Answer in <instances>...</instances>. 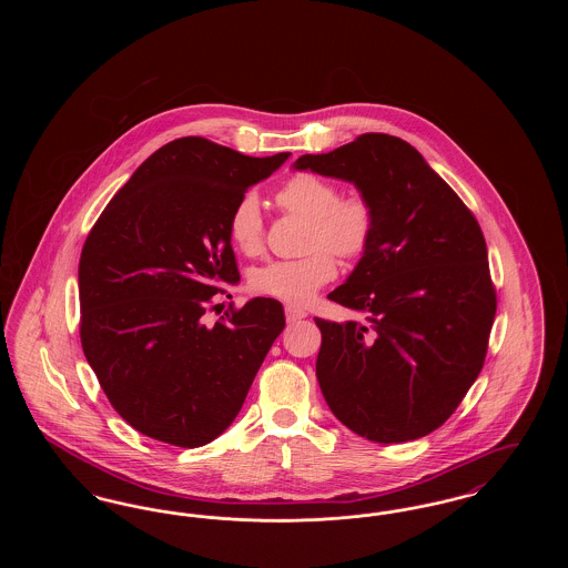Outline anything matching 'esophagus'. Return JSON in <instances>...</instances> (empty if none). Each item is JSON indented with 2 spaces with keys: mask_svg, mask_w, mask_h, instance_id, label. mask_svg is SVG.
I'll use <instances>...</instances> for the list:
<instances>
[{
  "mask_svg": "<svg viewBox=\"0 0 568 568\" xmlns=\"http://www.w3.org/2000/svg\"><path fill=\"white\" fill-rule=\"evenodd\" d=\"M308 313L304 311V308H300V306H285V317H287V322L292 324V322H300V320H304Z\"/></svg>",
  "mask_w": 568,
  "mask_h": 568,
  "instance_id": "esophagus-1",
  "label": "esophagus"
}]
</instances>
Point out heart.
I'll return each instance as SVG.
<instances>
[{"label": "heart", "instance_id": "b5f03b06", "mask_svg": "<svg viewBox=\"0 0 568 568\" xmlns=\"http://www.w3.org/2000/svg\"><path fill=\"white\" fill-rule=\"evenodd\" d=\"M278 209L308 219L306 246L300 260H274L251 272V290L260 296L304 304L336 276V260H359L373 243L377 211L364 191L338 193L336 183L313 172H297L274 193ZM227 236L243 255L264 248V219L253 193H244L227 216Z\"/></svg>", "mask_w": 568, "mask_h": 568}]
</instances>
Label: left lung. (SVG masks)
I'll return each mask as SVG.
<instances>
[{
  "mask_svg": "<svg viewBox=\"0 0 568 568\" xmlns=\"http://www.w3.org/2000/svg\"><path fill=\"white\" fill-rule=\"evenodd\" d=\"M297 170L352 181L377 211L373 243L329 300L366 322L322 329L317 381L332 413L375 443L440 428L479 377L496 315L484 232L403 138L357 135Z\"/></svg>",
  "mask_w": 568,
  "mask_h": 568,
  "instance_id": "left-lung-1",
  "label": "left lung"
}]
</instances>
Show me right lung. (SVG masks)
I'll return each mask as SVG.
<instances>
[{"label":"right lung","instance_id":"add662e5","mask_svg":"<svg viewBox=\"0 0 568 568\" xmlns=\"http://www.w3.org/2000/svg\"><path fill=\"white\" fill-rule=\"evenodd\" d=\"M290 158L172 140L114 193L82 244L81 343L112 408L138 433L200 447L239 415L285 327L274 297L215 325L204 313L241 281L227 236L236 200Z\"/></svg>","mask_w":568,"mask_h":568}]
</instances>
